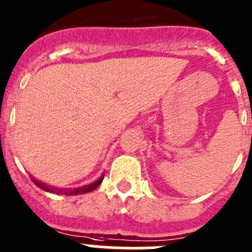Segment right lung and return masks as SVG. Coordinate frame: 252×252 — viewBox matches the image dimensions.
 Returning a JSON list of instances; mask_svg holds the SVG:
<instances>
[{"instance_id":"right-lung-1","label":"right lung","mask_w":252,"mask_h":252,"mask_svg":"<svg viewBox=\"0 0 252 252\" xmlns=\"http://www.w3.org/2000/svg\"><path fill=\"white\" fill-rule=\"evenodd\" d=\"M103 180V175H101L96 181H94L92 184L85 185V186H81V188H76V189H59V188H54V186H50V185L45 184L42 181H38V180L33 179L32 177V181L36 184V186H38L40 189L45 190L46 192H52V193H63V195H81V193H87L94 191V189H97L100 186V184L102 182Z\"/></svg>"}]
</instances>
